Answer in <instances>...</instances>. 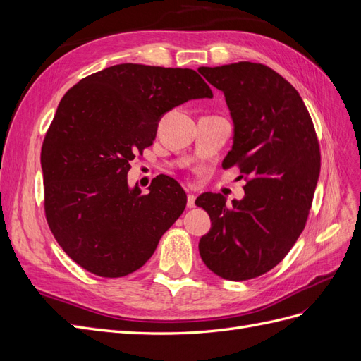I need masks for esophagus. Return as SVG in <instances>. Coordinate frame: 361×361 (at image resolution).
Returning a JSON list of instances; mask_svg holds the SVG:
<instances>
[{
  "label": "esophagus",
  "instance_id": "esophagus-1",
  "mask_svg": "<svg viewBox=\"0 0 361 361\" xmlns=\"http://www.w3.org/2000/svg\"><path fill=\"white\" fill-rule=\"evenodd\" d=\"M187 206H188V207H194V206H195V195H194V194H188V197H187Z\"/></svg>",
  "mask_w": 361,
  "mask_h": 361
}]
</instances>
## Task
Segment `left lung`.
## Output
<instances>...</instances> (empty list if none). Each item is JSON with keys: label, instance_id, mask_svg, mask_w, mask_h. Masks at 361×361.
Masks as SVG:
<instances>
[{"label": "left lung", "instance_id": "1", "mask_svg": "<svg viewBox=\"0 0 361 361\" xmlns=\"http://www.w3.org/2000/svg\"><path fill=\"white\" fill-rule=\"evenodd\" d=\"M199 72L224 93L233 120L223 167L238 166L247 179L243 200L226 204L220 192L195 200L212 221L199 251L216 276L250 280L279 265L304 231L321 170L318 137L300 93L265 64Z\"/></svg>", "mask_w": 361, "mask_h": 361}]
</instances>
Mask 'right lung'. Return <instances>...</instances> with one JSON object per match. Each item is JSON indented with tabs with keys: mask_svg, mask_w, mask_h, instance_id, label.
I'll list each match as a JSON object with an SVG mask.
<instances>
[{
	"mask_svg": "<svg viewBox=\"0 0 361 361\" xmlns=\"http://www.w3.org/2000/svg\"><path fill=\"white\" fill-rule=\"evenodd\" d=\"M212 97L192 69L123 63L85 76L63 96L43 140L45 215L54 238L92 274L143 267L182 215L187 194L166 174L129 188L130 161L152 146L161 117Z\"/></svg>",
	"mask_w": 361,
	"mask_h": 361,
	"instance_id": "obj_1",
	"label": "right lung"
}]
</instances>
